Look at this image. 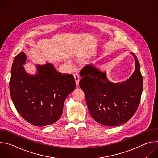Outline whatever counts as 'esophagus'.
Segmentation results:
<instances>
[{
  "mask_svg": "<svg viewBox=\"0 0 158 158\" xmlns=\"http://www.w3.org/2000/svg\"><path fill=\"white\" fill-rule=\"evenodd\" d=\"M74 79H75L76 85H79V81H80V76H79V75L77 74H74Z\"/></svg>",
  "mask_w": 158,
  "mask_h": 158,
  "instance_id": "1",
  "label": "esophagus"
}]
</instances>
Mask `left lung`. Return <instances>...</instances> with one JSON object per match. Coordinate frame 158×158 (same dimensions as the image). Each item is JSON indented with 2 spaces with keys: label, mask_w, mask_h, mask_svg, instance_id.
<instances>
[{
  "label": "left lung",
  "mask_w": 158,
  "mask_h": 158,
  "mask_svg": "<svg viewBox=\"0 0 158 158\" xmlns=\"http://www.w3.org/2000/svg\"><path fill=\"white\" fill-rule=\"evenodd\" d=\"M136 69L123 83L107 81L106 73L87 65L81 70L79 86L84 91L89 111L98 123L116 126L128 121L136 112L143 91V76L134 54Z\"/></svg>",
  "instance_id": "obj_1"
}]
</instances>
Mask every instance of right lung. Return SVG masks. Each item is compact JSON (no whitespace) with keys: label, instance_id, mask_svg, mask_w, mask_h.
I'll return each mask as SVG.
<instances>
[{"label":"right lung","instance_id":"right-lung-1","mask_svg":"<svg viewBox=\"0 0 158 158\" xmlns=\"http://www.w3.org/2000/svg\"><path fill=\"white\" fill-rule=\"evenodd\" d=\"M26 60L22 52L14 58L9 82L12 102L19 114L30 124L44 126L62 116L65 98L76 88L71 74H62L51 64L37 65V74H26Z\"/></svg>","mask_w":158,"mask_h":158}]
</instances>
